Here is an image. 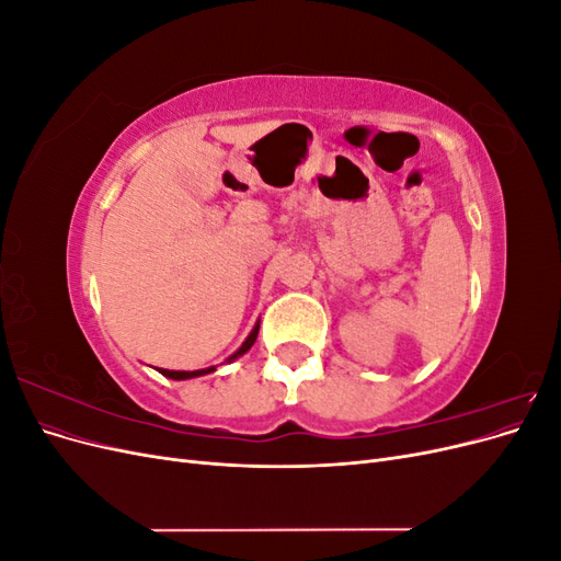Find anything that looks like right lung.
Here are the masks:
<instances>
[{
	"instance_id": "right-lung-1",
	"label": "right lung",
	"mask_w": 561,
	"mask_h": 561,
	"mask_svg": "<svg viewBox=\"0 0 561 561\" xmlns=\"http://www.w3.org/2000/svg\"><path fill=\"white\" fill-rule=\"evenodd\" d=\"M257 334H260V322H254V328H252V332L245 336V342L241 344V348H239V351H233L225 363H233L236 358H241L243 353H248V351L252 348V344L257 342ZM159 371H161L163 377H168V379L184 381V379H196V377H206V375H210V371H215V365H213V367H203V369H194V371H184V369H159Z\"/></svg>"
}]
</instances>
